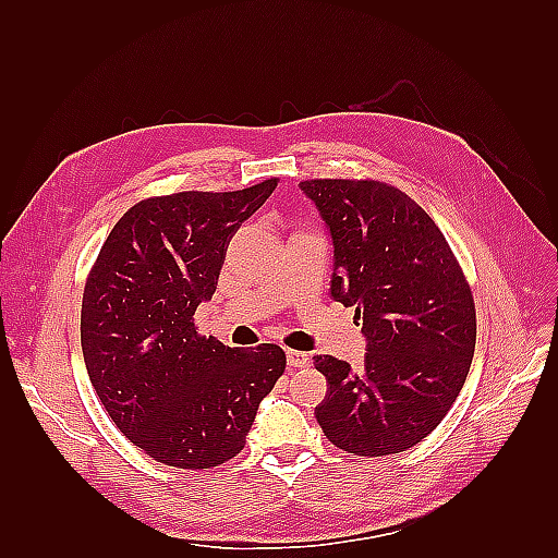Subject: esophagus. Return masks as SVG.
Returning <instances> with one entry per match:
<instances>
[{
    "instance_id": "obj_1",
    "label": "esophagus",
    "mask_w": 558,
    "mask_h": 558,
    "mask_svg": "<svg viewBox=\"0 0 558 558\" xmlns=\"http://www.w3.org/2000/svg\"><path fill=\"white\" fill-rule=\"evenodd\" d=\"M288 364L290 366H306L310 364V354L300 350H288Z\"/></svg>"
}]
</instances>
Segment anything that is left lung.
<instances>
[{
  "label": "left lung",
  "instance_id": "8db88e82",
  "mask_svg": "<svg viewBox=\"0 0 558 558\" xmlns=\"http://www.w3.org/2000/svg\"><path fill=\"white\" fill-rule=\"evenodd\" d=\"M333 236L330 294L354 306L364 369L316 354L328 393L316 420L333 446L390 456L417 446L453 405L477 340L475 300L444 232L417 201L376 180H304Z\"/></svg>",
  "mask_w": 558,
  "mask_h": 558
}]
</instances>
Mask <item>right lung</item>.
<instances>
[{
    "label": "right lung",
    "mask_w": 558,
    "mask_h": 558,
    "mask_svg": "<svg viewBox=\"0 0 558 558\" xmlns=\"http://www.w3.org/2000/svg\"><path fill=\"white\" fill-rule=\"evenodd\" d=\"M276 186L270 177L240 192L138 201L88 272L81 348L90 384L117 429L162 465L208 470L234 458L286 372L282 348H228L194 326L232 234Z\"/></svg>",
    "instance_id": "1"
}]
</instances>
